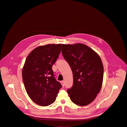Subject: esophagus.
<instances>
[{"mask_svg":"<svg viewBox=\"0 0 127 127\" xmlns=\"http://www.w3.org/2000/svg\"><path fill=\"white\" fill-rule=\"evenodd\" d=\"M60 83L61 84V85H62V86L64 87V81H61Z\"/></svg>","mask_w":127,"mask_h":127,"instance_id":"1","label":"esophagus"}]
</instances>
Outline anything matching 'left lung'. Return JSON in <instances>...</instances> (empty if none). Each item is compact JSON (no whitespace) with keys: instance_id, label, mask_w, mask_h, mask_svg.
Segmentation results:
<instances>
[{"instance_id":"obj_1","label":"left lung","mask_w":127,"mask_h":127,"mask_svg":"<svg viewBox=\"0 0 127 127\" xmlns=\"http://www.w3.org/2000/svg\"><path fill=\"white\" fill-rule=\"evenodd\" d=\"M61 51L72 71L73 85L67 90L71 101L79 106L88 105L102 85L104 68L100 57L82 43L62 44Z\"/></svg>"}]
</instances>
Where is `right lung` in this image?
Instances as JSON below:
<instances>
[{"label":"right lung","instance_id":"add662e5","mask_svg":"<svg viewBox=\"0 0 127 127\" xmlns=\"http://www.w3.org/2000/svg\"><path fill=\"white\" fill-rule=\"evenodd\" d=\"M61 52V44H49L34 49L27 57L22 70L26 91L36 104L45 106L56 100L61 87L55 79L52 66Z\"/></svg>","mask_w":127,"mask_h":127}]
</instances>
